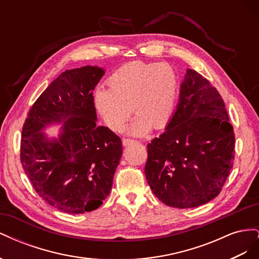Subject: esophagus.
Instances as JSON below:
<instances>
[{"instance_id":"1","label":"esophagus","mask_w":259,"mask_h":259,"mask_svg":"<svg viewBox=\"0 0 259 259\" xmlns=\"http://www.w3.org/2000/svg\"><path fill=\"white\" fill-rule=\"evenodd\" d=\"M122 143H123V146H131V145H133V144H135L136 142L135 140H133V139H127V138H123V140H122Z\"/></svg>"}]
</instances>
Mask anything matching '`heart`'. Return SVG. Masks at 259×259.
Wrapping results in <instances>:
<instances>
[{
    "label": "heart",
    "instance_id": "b5f03b06",
    "mask_svg": "<svg viewBox=\"0 0 259 259\" xmlns=\"http://www.w3.org/2000/svg\"><path fill=\"white\" fill-rule=\"evenodd\" d=\"M109 89L99 86L94 93V105L111 130L123 128L136 112L127 133L143 136L152 127L162 128L174 114L178 76L166 62L131 61L108 79ZM132 108H131L130 107Z\"/></svg>",
    "mask_w": 259,
    "mask_h": 259
}]
</instances>
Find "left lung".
Returning a JSON list of instances; mask_svg holds the SVG:
<instances>
[{
	"label": "left lung",
	"instance_id": "1",
	"mask_svg": "<svg viewBox=\"0 0 259 259\" xmlns=\"http://www.w3.org/2000/svg\"><path fill=\"white\" fill-rule=\"evenodd\" d=\"M147 149L145 174L164 204L197 207L222 191L233 165V127L218 91L195 70L187 69L176 110Z\"/></svg>",
	"mask_w": 259,
	"mask_h": 259
}]
</instances>
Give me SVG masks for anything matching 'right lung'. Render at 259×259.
<instances>
[{"mask_svg":"<svg viewBox=\"0 0 259 259\" xmlns=\"http://www.w3.org/2000/svg\"><path fill=\"white\" fill-rule=\"evenodd\" d=\"M105 69L84 66L62 72L30 109L22 127L20 160L34 190L68 214L98 208L110 194L122 142L97 125L93 91ZM60 123L56 138L44 133Z\"/></svg>","mask_w":259,"mask_h":259,"instance_id":"right-lung-1","label":"right lung"}]
</instances>
